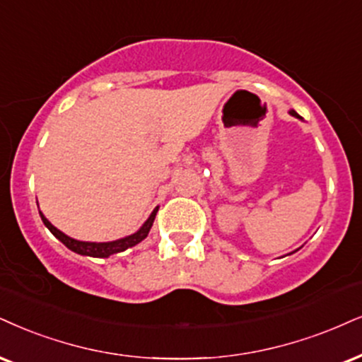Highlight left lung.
Listing matches in <instances>:
<instances>
[{
    "mask_svg": "<svg viewBox=\"0 0 362 362\" xmlns=\"http://www.w3.org/2000/svg\"><path fill=\"white\" fill-rule=\"evenodd\" d=\"M288 112H290V115H293V117H297V119H302L300 115H298V114L296 112V110H288Z\"/></svg>",
    "mask_w": 362,
    "mask_h": 362,
    "instance_id": "left-lung-1",
    "label": "left lung"
}]
</instances>
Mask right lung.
I'll return each mask as SVG.
<instances>
[{
    "label": "right lung",
    "instance_id": "obj_1",
    "mask_svg": "<svg viewBox=\"0 0 362 362\" xmlns=\"http://www.w3.org/2000/svg\"><path fill=\"white\" fill-rule=\"evenodd\" d=\"M156 213H158V208L154 209L153 213H151V216L147 218V221L144 225L141 226L139 230L136 231L134 235H129L126 238H120V240H114V242H104V243H95V242H80V240H75V238H70L69 235L62 233L60 230L55 228V226L52 225L50 221L47 220V218L43 216V213L40 211V216H42V221L45 223V226H47L48 230L52 231L53 235L57 236L58 240H60L62 243L65 245L66 248L72 250V252L78 253V255H87V257H97V258H107L110 255H114V253H119V252H124V250L134 247V245L141 243L142 240L146 238L147 233H149L151 226H153L154 223V218H156Z\"/></svg>",
    "mask_w": 362,
    "mask_h": 362
}]
</instances>
